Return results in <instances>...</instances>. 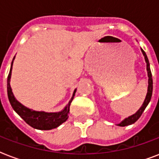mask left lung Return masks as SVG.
I'll return each mask as SVG.
<instances>
[{
    "mask_svg": "<svg viewBox=\"0 0 159 159\" xmlns=\"http://www.w3.org/2000/svg\"><path fill=\"white\" fill-rule=\"evenodd\" d=\"M141 51L143 53V55L144 56V59H145V62L147 63V72H148V92H147V95H146L145 100L143 102V105L141 106L139 110L135 114H134L132 116H129L128 118H125L124 120H122L120 124H118L117 125L119 126H127L129 125H132L134 122L138 120L139 118L140 117L142 113L143 112V111L145 110V108L147 107V106L148 105L149 102H150L151 97H152V93H153V78H152V73H151L150 70V66H149V62H148V57L146 55L145 52L141 48Z\"/></svg>",
    "mask_w": 159,
    "mask_h": 159,
    "instance_id": "8db88e82",
    "label": "left lung"
}]
</instances>
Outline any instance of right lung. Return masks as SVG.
<instances>
[{
    "instance_id": "1",
    "label": "right lung",
    "mask_w": 159,
    "mask_h": 159,
    "mask_svg": "<svg viewBox=\"0 0 159 159\" xmlns=\"http://www.w3.org/2000/svg\"><path fill=\"white\" fill-rule=\"evenodd\" d=\"M15 57L13 58V61ZM13 61L11 62V70L9 72L8 77H7V94L12 108L29 125L37 129H42V130H49L52 129L57 128L60 125H62L63 122L67 120L68 118V113H69L70 105L72 103L73 97L75 96L77 89L74 90L72 97L68 102V104L65 106V108L59 112H44V111H33L31 109L23 106L14 97L13 92L11 90L10 82H11V71H12V65Z\"/></svg>"
}]
</instances>
